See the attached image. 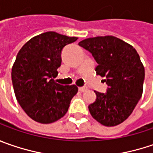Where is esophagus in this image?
<instances>
[{"instance_id": "1", "label": "esophagus", "mask_w": 153, "mask_h": 153, "mask_svg": "<svg viewBox=\"0 0 153 153\" xmlns=\"http://www.w3.org/2000/svg\"><path fill=\"white\" fill-rule=\"evenodd\" d=\"M79 91H81V92H83V91H86V88H85V87H83V86H82V87H79Z\"/></svg>"}]
</instances>
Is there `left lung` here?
I'll list each match as a JSON object with an SVG mask.
<instances>
[{"mask_svg":"<svg viewBox=\"0 0 153 153\" xmlns=\"http://www.w3.org/2000/svg\"><path fill=\"white\" fill-rule=\"evenodd\" d=\"M79 45L88 50L98 64L97 74L105 77L108 89L96 91L88 106L91 116L102 125L116 126L132 114L142 96L145 68L135 49L113 36L86 38Z\"/></svg>","mask_w":153,"mask_h":153,"instance_id":"8db88e82","label":"left lung"}]
</instances>
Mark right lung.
I'll list each match as a JSON object with an SVG mask.
<instances>
[{
    "mask_svg": "<svg viewBox=\"0 0 153 153\" xmlns=\"http://www.w3.org/2000/svg\"><path fill=\"white\" fill-rule=\"evenodd\" d=\"M78 37L48 31L32 37L19 51L12 68L17 101L32 120L48 124L68 112L78 91L75 85H62L54 80L62 63V50Z\"/></svg>",
    "mask_w": 153,
    "mask_h": 153,
    "instance_id": "add662e5",
    "label": "right lung"
}]
</instances>
